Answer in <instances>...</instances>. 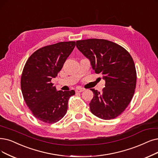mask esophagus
<instances>
[{
	"label": "esophagus",
	"instance_id": "esophagus-1",
	"mask_svg": "<svg viewBox=\"0 0 158 158\" xmlns=\"http://www.w3.org/2000/svg\"><path fill=\"white\" fill-rule=\"evenodd\" d=\"M85 89H84V88H81V87H80V88H77V89H76V92L77 93H80V92H82L84 91Z\"/></svg>",
	"mask_w": 158,
	"mask_h": 158
}]
</instances>
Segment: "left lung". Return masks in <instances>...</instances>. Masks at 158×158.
Masks as SVG:
<instances>
[{
    "instance_id": "obj_1",
    "label": "left lung",
    "mask_w": 158,
    "mask_h": 158,
    "mask_svg": "<svg viewBox=\"0 0 158 158\" xmlns=\"http://www.w3.org/2000/svg\"><path fill=\"white\" fill-rule=\"evenodd\" d=\"M76 43L94 72L102 74L106 81L102 93L91 89V113L104 120L115 118L127 108L134 96L137 75L133 59L123 47L106 40L88 39Z\"/></svg>"
}]
</instances>
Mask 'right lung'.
<instances>
[{"mask_svg":"<svg viewBox=\"0 0 158 158\" xmlns=\"http://www.w3.org/2000/svg\"><path fill=\"white\" fill-rule=\"evenodd\" d=\"M75 41L60 42L37 50L25 64L21 79L24 100L34 116L55 123L65 116L74 90L57 91L51 83L75 47Z\"/></svg>","mask_w":158,"mask_h":158,"instance_id":"obj_1","label":"right lung"}]
</instances>
